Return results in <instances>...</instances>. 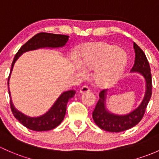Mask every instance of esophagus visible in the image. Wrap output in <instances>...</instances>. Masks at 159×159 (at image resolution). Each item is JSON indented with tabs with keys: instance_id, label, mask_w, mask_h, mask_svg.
I'll use <instances>...</instances> for the list:
<instances>
[{
	"instance_id": "1",
	"label": "esophagus",
	"mask_w": 159,
	"mask_h": 159,
	"mask_svg": "<svg viewBox=\"0 0 159 159\" xmlns=\"http://www.w3.org/2000/svg\"><path fill=\"white\" fill-rule=\"evenodd\" d=\"M88 92H89V87L86 86H83V87L80 88V93H88Z\"/></svg>"
}]
</instances>
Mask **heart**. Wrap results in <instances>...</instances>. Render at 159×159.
Segmentation results:
<instances>
[{"instance_id": "b5f03b06", "label": "heart", "mask_w": 159, "mask_h": 159, "mask_svg": "<svg viewBox=\"0 0 159 159\" xmlns=\"http://www.w3.org/2000/svg\"><path fill=\"white\" fill-rule=\"evenodd\" d=\"M127 60V53L117 46L106 43H89L82 47L76 69L82 76L86 74V70L95 69V83L98 86H107L120 77Z\"/></svg>"}]
</instances>
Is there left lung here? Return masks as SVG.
I'll return each mask as SVG.
<instances>
[{"label": "left lung", "instance_id": "obj_1", "mask_svg": "<svg viewBox=\"0 0 159 159\" xmlns=\"http://www.w3.org/2000/svg\"><path fill=\"white\" fill-rule=\"evenodd\" d=\"M133 47L135 49V63L131 72L140 73L145 80L146 90L142 103L137 109L127 115H116L109 112L106 108V98L107 89H104L99 93V99L93 112V119L95 123L100 129L111 132H119L129 129L142 120L145 115V109L152 96V74L149 63L146 58L145 53L142 49L134 42Z\"/></svg>", "mask_w": 159, "mask_h": 159}]
</instances>
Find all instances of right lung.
Listing matches in <instances>:
<instances>
[{"label": "right lung", "mask_w": 159, "mask_h": 159, "mask_svg": "<svg viewBox=\"0 0 159 159\" xmlns=\"http://www.w3.org/2000/svg\"><path fill=\"white\" fill-rule=\"evenodd\" d=\"M69 40V36L61 35V34H49V33H39L35 36L30 39L26 43H24L20 48L11 65V73H10L8 81H9L10 76L12 71L14 65L16 60L19 58L20 56L23 53L30 50H37L39 48H56V47H63ZM8 88H9V82H7ZM9 90V89H8ZM76 93L75 90L66 91L60 95V97L57 99L55 103L53 105L50 110L44 115L39 116V117H30L22 112H19L14 106L11 100V97H10V102H11V109L14 117L27 129L34 131H48L51 130L58 126L62 121L64 119L65 114L66 111V106L69 99L73 97ZM9 96H11V93L9 90Z\"/></svg>", "instance_id": "right-lung-1"}]
</instances>
